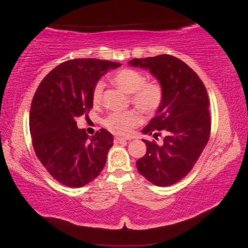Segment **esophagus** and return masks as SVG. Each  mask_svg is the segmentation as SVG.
Here are the masks:
<instances>
[{
  "instance_id": "34e87169",
  "label": "esophagus",
  "mask_w": 248,
  "mask_h": 248,
  "mask_svg": "<svg viewBox=\"0 0 248 248\" xmlns=\"http://www.w3.org/2000/svg\"><path fill=\"white\" fill-rule=\"evenodd\" d=\"M128 139L125 138H121V137H115V142L116 143H121V142H125Z\"/></svg>"
}]
</instances>
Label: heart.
I'll list each match as a JSON object with an SVG mask.
<instances>
[{
    "label": "heart",
    "mask_w": 248,
    "mask_h": 248,
    "mask_svg": "<svg viewBox=\"0 0 248 248\" xmlns=\"http://www.w3.org/2000/svg\"><path fill=\"white\" fill-rule=\"evenodd\" d=\"M112 82L121 91L130 94V100L141 111L148 115L156 112L164 99V91L156 81H145V77L140 71L125 68L112 75ZM103 81H98L92 92V99L95 105H99L104 96ZM141 116L137 110L116 111L109 114L104 120V125L109 131L120 136H127L131 130L139 125Z\"/></svg>",
    "instance_id": "1"
}]
</instances>
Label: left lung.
I'll return each mask as SVG.
<instances>
[{
    "label": "left lung",
    "mask_w": 248,
    "mask_h": 248,
    "mask_svg": "<svg viewBox=\"0 0 248 248\" xmlns=\"http://www.w3.org/2000/svg\"><path fill=\"white\" fill-rule=\"evenodd\" d=\"M129 64L148 69L164 91L162 106L142 130L162 143L143 140L146 153L137 161L141 175L156 186H170L184 178L198 161L211 130L209 98L194 70L170 54L132 59Z\"/></svg>",
    "instance_id": "left-lung-1"
}]
</instances>
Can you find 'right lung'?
<instances>
[{"label": "right lung", "instance_id": "right-lung-1", "mask_svg": "<svg viewBox=\"0 0 248 248\" xmlns=\"http://www.w3.org/2000/svg\"><path fill=\"white\" fill-rule=\"evenodd\" d=\"M120 63L74 59L46 75L31 102L29 130L41 164L59 183L82 187L103 170L114 137L100 129L89 138L75 119L93 107L92 92L98 79Z\"/></svg>", "mask_w": 248, "mask_h": 248}]
</instances>
